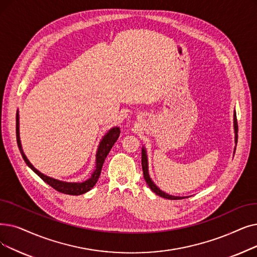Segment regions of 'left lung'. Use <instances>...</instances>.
I'll list each match as a JSON object with an SVG mask.
<instances>
[{"label":"left lung","instance_id":"left-lung-1","mask_svg":"<svg viewBox=\"0 0 257 257\" xmlns=\"http://www.w3.org/2000/svg\"><path fill=\"white\" fill-rule=\"evenodd\" d=\"M233 124H234V133H235V144H237V120H236V113H235V110H234V114H233ZM235 149L234 148V152H235ZM142 167H143V172H144V178L146 183L148 184V186L150 187L151 190L155 193L158 194L164 198H168V199H182V198H186L189 196H174V195H170L168 193H166L164 191H162L161 189L154 184V182L151 180V177L149 175V171H148V156H147V151L145 149V147L142 148Z\"/></svg>","mask_w":257,"mask_h":257}]
</instances>
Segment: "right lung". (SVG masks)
I'll use <instances>...</instances> for the list:
<instances>
[{
    "label": "right lung",
    "instance_id": "1",
    "mask_svg": "<svg viewBox=\"0 0 257 257\" xmlns=\"http://www.w3.org/2000/svg\"><path fill=\"white\" fill-rule=\"evenodd\" d=\"M119 133H120L119 127H113V128L109 129L106 135L102 138L101 142H99V144H98V147H97L96 154H95L94 170L91 173L90 177L87 178V180H85L83 182H64V181L57 180V178L47 176L44 173L40 172L37 168H35V166H33L29 162V160L27 159V156L25 155V153L23 151V148H22V144H21V140H20V115H19V111L17 112V142H18V146L21 151V154H22V156H23L25 163L27 164V166L33 172L37 173L42 178L44 182L47 183L49 186H51L57 191L65 193V194L81 195V194L88 192L89 190H91L93 186L96 184L99 175H101L103 164L107 158L109 151L111 150V148H112L114 143L117 141V139L119 137Z\"/></svg>",
    "mask_w": 257,
    "mask_h": 257
}]
</instances>
